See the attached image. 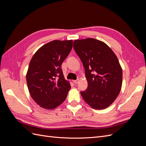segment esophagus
<instances>
[{"instance_id": "esophagus-1", "label": "esophagus", "mask_w": 146, "mask_h": 146, "mask_svg": "<svg viewBox=\"0 0 146 146\" xmlns=\"http://www.w3.org/2000/svg\"><path fill=\"white\" fill-rule=\"evenodd\" d=\"M78 80H79V79H78V78H77V80H73V82H74V84H77V83H78Z\"/></svg>"}]
</instances>
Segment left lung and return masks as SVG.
<instances>
[{
	"label": "left lung",
	"mask_w": 146,
	"mask_h": 146,
	"mask_svg": "<svg viewBox=\"0 0 146 146\" xmlns=\"http://www.w3.org/2000/svg\"><path fill=\"white\" fill-rule=\"evenodd\" d=\"M73 47L88 81L87 89L80 91L83 99L94 109L107 108L122 86V70L117 56L105 43L94 38L77 39Z\"/></svg>",
	"instance_id": "1"
}]
</instances>
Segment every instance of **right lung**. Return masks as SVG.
I'll use <instances>...</instances> for the list:
<instances>
[{"label": "right lung", "mask_w": 146, "mask_h": 146, "mask_svg": "<svg viewBox=\"0 0 146 146\" xmlns=\"http://www.w3.org/2000/svg\"><path fill=\"white\" fill-rule=\"evenodd\" d=\"M72 40H54L46 44L31 60L26 80L32 99L41 107L54 109L62 104L70 88L61 64L72 48Z\"/></svg>", "instance_id": "right-lung-1"}]
</instances>
